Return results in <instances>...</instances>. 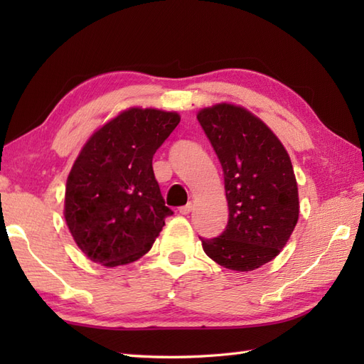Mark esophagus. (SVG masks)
Returning a JSON list of instances; mask_svg holds the SVG:
<instances>
[{
	"instance_id": "esophagus-1",
	"label": "esophagus",
	"mask_w": 364,
	"mask_h": 364,
	"mask_svg": "<svg viewBox=\"0 0 364 364\" xmlns=\"http://www.w3.org/2000/svg\"><path fill=\"white\" fill-rule=\"evenodd\" d=\"M192 210H194V205H192V203H188V205H184V206H181V208H180V214H183V215L191 214V213H192Z\"/></svg>"
}]
</instances>
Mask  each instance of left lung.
I'll use <instances>...</instances> for the list:
<instances>
[{
    "instance_id": "1",
    "label": "left lung",
    "mask_w": 364,
    "mask_h": 364,
    "mask_svg": "<svg viewBox=\"0 0 364 364\" xmlns=\"http://www.w3.org/2000/svg\"><path fill=\"white\" fill-rule=\"evenodd\" d=\"M223 170L228 223L202 239L218 264L249 272L272 261L299 220V191L289 154L258 117L220 103L197 114Z\"/></svg>"
}]
</instances>
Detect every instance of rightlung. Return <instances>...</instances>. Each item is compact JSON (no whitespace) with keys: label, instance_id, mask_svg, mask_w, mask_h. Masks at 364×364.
I'll use <instances>...</instances> for the list:
<instances>
[{"label":"right lung","instance_id":"right-lung-1","mask_svg":"<svg viewBox=\"0 0 364 364\" xmlns=\"http://www.w3.org/2000/svg\"><path fill=\"white\" fill-rule=\"evenodd\" d=\"M180 123L176 112L131 107L82 146L65 188L64 215L76 245L106 267L151 249L173 211L153 173V154Z\"/></svg>","mask_w":364,"mask_h":364}]
</instances>
